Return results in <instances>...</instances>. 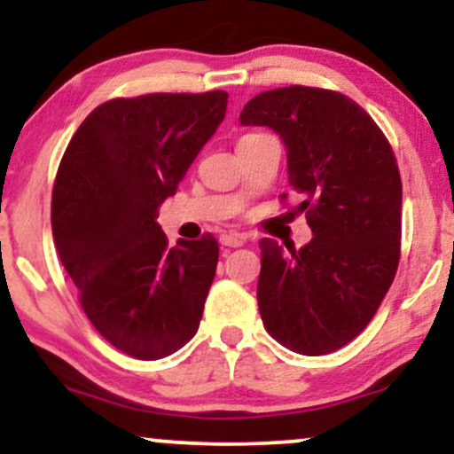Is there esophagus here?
<instances>
[{
	"instance_id": "34e87169",
	"label": "esophagus",
	"mask_w": 454,
	"mask_h": 454,
	"mask_svg": "<svg viewBox=\"0 0 454 454\" xmlns=\"http://www.w3.org/2000/svg\"><path fill=\"white\" fill-rule=\"evenodd\" d=\"M220 243L226 245V247H241L245 243V237L239 232H228V234H222Z\"/></svg>"
}]
</instances>
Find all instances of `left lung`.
<instances>
[{"label":"left lung","mask_w":454,"mask_h":454,"mask_svg":"<svg viewBox=\"0 0 454 454\" xmlns=\"http://www.w3.org/2000/svg\"><path fill=\"white\" fill-rule=\"evenodd\" d=\"M241 126L270 128L305 198L311 241L262 239L258 307L288 350L320 356L350 343L382 303L399 264L401 176L387 137L350 98L316 87L258 93Z\"/></svg>","instance_id":"obj_1"}]
</instances>
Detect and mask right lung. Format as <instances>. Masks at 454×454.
<instances>
[{"instance_id":"1","label":"right lung","mask_w":454,"mask_h":454,"mask_svg":"<svg viewBox=\"0 0 454 454\" xmlns=\"http://www.w3.org/2000/svg\"><path fill=\"white\" fill-rule=\"evenodd\" d=\"M228 93H149L93 108L67 145L51 223L61 264L96 331L158 361L196 335L217 241L168 247L158 209L226 114Z\"/></svg>"}]
</instances>
